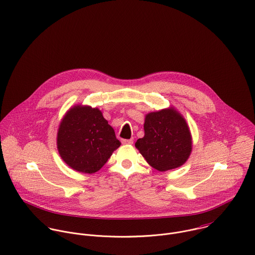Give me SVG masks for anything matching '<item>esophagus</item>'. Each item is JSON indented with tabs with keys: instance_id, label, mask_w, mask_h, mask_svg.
<instances>
[{
	"instance_id": "34e87169",
	"label": "esophagus",
	"mask_w": 255,
	"mask_h": 255,
	"mask_svg": "<svg viewBox=\"0 0 255 255\" xmlns=\"http://www.w3.org/2000/svg\"><path fill=\"white\" fill-rule=\"evenodd\" d=\"M134 142L133 139H129V140H122V144L124 145H132Z\"/></svg>"
}]
</instances>
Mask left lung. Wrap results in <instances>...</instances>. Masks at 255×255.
<instances>
[{
	"mask_svg": "<svg viewBox=\"0 0 255 255\" xmlns=\"http://www.w3.org/2000/svg\"><path fill=\"white\" fill-rule=\"evenodd\" d=\"M144 131L135 147L154 169L162 172L186 162L192 152V136L186 120L174 107L146 114Z\"/></svg>",
	"mask_w": 255,
	"mask_h": 255,
	"instance_id": "obj_1",
	"label": "left lung"
}]
</instances>
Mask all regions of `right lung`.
Instances as JSON below:
<instances>
[{
  "label": "right lung",
  "mask_w": 255,
  "mask_h": 255,
  "mask_svg": "<svg viewBox=\"0 0 255 255\" xmlns=\"http://www.w3.org/2000/svg\"><path fill=\"white\" fill-rule=\"evenodd\" d=\"M113 128L97 107L77 104L62 118L57 132V149L72 169L95 173L120 147Z\"/></svg>",
  "instance_id": "obj_1"
}]
</instances>
